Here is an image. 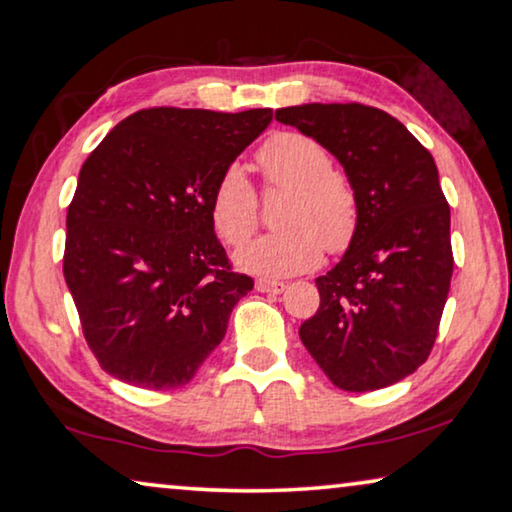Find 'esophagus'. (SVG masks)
I'll return each instance as SVG.
<instances>
[{
    "label": "esophagus",
    "instance_id": "esophagus-1",
    "mask_svg": "<svg viewBox=\"0 0 512 512\" xmlns=\"http://www.w3.org/2000/svg\"><path fill=\"white\" fill-rule=\"evenodd\" d=\"M256 289L261 293H282V291H286V284L275 282V279H258Z\"/></svg>",
    "mask_w": 512,
    "mask_h": 512
}]
</instances>
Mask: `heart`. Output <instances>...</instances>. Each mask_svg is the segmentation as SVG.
Returning <instances> with one entry per match:
<instances>
[{
  "instance_id": "obj_1",
  "label": "heart",
  "mask_w": 512,
  "mask_h": 512,
  "mask_svg": "<svg viewBox=\"0 0 512 512\" xmlns=\"http://www.w3.org/2000/svg\"><path fill=\"white\" fill-rule=\"evenodd\" d=\"M270 184L289 188L277 223L282 228L249 242L235 254L237 268L263 277H291L312 270L328 254H342L359 230V198L317 139L277 132L258 151ZM212 221L228 244H242L256 230V193L240 165L221 172L212 191Z\"/></svg>"
}]
</instances>
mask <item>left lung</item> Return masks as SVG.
<instances>
[{
  "instance_id": "8db88e82",
  "label": "left lung",
  "mask_w": 512,
  "mask_h": 512,
  "mask_svg": "<svg viewBox=\"0 0 512 512\" xmlns=\"http://www.w3.org/2000/svg\"><path fill=\"white\" fill-rule=\"evenodd\" d=\"M275 118L317 139L359 198V230L317 277L321 303L300 340L335 387H391L431 354L450 293V205L436 160L401 121L366 104H300Z\"/></svg>"
}]
</instances>
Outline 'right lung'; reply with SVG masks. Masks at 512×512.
<instances>
[{"label":"right lung","instance_id":"obj_1","mask_svg":"<svg viewBox=\"0 0 512 512\" xmlns=\"http://www.w3.org/2000/svg\"><path fill=\"white\" fill-rule=\"evenodd\" d=\"M270 121L272 109H142L83 163L62 270L104 373L177 389L219 347L254 279L230 270L209 202Z\"/></svg>","mask_w":512,"mask_h":512}]
</instances>
